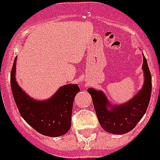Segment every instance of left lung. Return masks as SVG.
<instances>
[{
  "label": "left lung",
  "mask_w": 160,
  "mask_h": 160,
  "mask_svg": "<svg viewBox=\"0 0 160 160\" xmlns=\"http://www.w3.org/2000/svg\"><path fill=\"white\" fill-rule=\"evenodd\" d=\"M144 83L142 90L132 99L121 105H111L101 91L89 88L99 122L105 131L114 134H124L134 128L142 118L148 107L151 95V74L147 59L143 55Z\"/></svg>",
  "instance_id": "8db88e82"
}]
</instances>
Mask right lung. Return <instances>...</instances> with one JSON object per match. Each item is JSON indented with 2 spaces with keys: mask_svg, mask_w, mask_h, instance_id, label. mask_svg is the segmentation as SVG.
<instances>
[{
  "mask_svg": "<svg viewBox=\"0 0 160 160\" xmlns=\"http://www.w3.org/2000/svg\"><path fill=\"white\" fill-rule=\"evenodd\" d=\"M15 57L10 74V84L14 101L22 117L41 134L59 137L66 133L71 126L73 99L80 89L78 85L61 87L50 99H34L22 90L15 78Z\"/></svg>",
  "mask_w": 160,
  "mask_h": 160,
  "instance_id": "1",
  "label": "right lung"
}]
</instances>
